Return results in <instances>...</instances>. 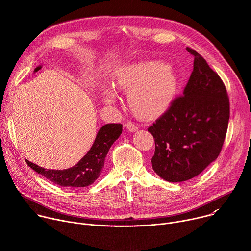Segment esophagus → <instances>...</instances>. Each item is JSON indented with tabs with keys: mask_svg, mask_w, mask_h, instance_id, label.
<instances>
[{
	"mask_svg": "<svg viewBox=\"0 0 251 251\" xmlns=\"http://www.w3.org/2000/svg\"><path fill=\"white\" fill-rule=\"evenodd\" d=\"M125 127L127 128V130H128L129 132H136V131H138V127H137L134 123H131V122L127 123V124L125 125Z\"/></svg>",
	"mask_w": 251,
	"mask_h": 251,
	"instance_id": "34e87169",
	"label": "esophagus"
}]
</instances>
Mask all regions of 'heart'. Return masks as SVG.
Here are the masks:
<instances>
[{
	"label": "heart",
	"instance_id": "heart-1",
	"mask_svg": "<svg viewBox=\"0 0 251 251\" xmlns=\"http://www.w3.org/2000/svg\"><path fill=\"white\" fill-rule=\"evenodd\" d=\"M117 87L128 91L133 113L142 119H153L167 111L176 90V74L167 63L147 60L122 67L116 75ZM116 99L113 89L104 91V101Z\"/></svg>",
	"mask_w": 251,
	"mask_h": 251
}]
</instances>
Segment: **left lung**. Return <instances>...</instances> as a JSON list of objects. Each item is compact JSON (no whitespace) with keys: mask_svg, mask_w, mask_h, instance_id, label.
I'll return each instance as SVG.
<instances>
[{"mask_svg":"<svg viewBox=\"0 0 251 251\" xmlns=\"http://www.w3.org/2000/svg\"><path fill=\"white\" fill-rule=\"evenodd\" d=\"M194 69L181 97L148 131L155 139L152 167L171 183L185 182L200 175L219 157L228 120L229 101L218 74L197 51Z\"/></svg>","mask_w":251,"mask_h":251,"instance_id":"obj_1","label":"left lung"}]
</instances>
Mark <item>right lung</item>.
<instances>
[{
	"label": "right lung",
	"instance_id": "obj_1",
	"mask_svg": "<svg viewBox=\"0 0 251 251\" xmlns=\"http://www.w3.org/2000/svg\"><path fill=\"white\" fill-rule=\"evenodd\" d=\"M122 133L121 124H106L102 126L89 151L74 167L65 170H48L35 165L28 160L27 166L41 174L49 181L60 186L70 188H83L93 184L101 175L105 158L113 143Z\"/></svg>",
	"mask_w": 251,
	"mask_h": 251
}]
</instances>
